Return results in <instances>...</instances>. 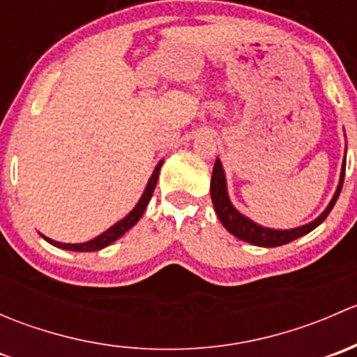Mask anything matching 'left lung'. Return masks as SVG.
<instances>
[{"label":"left lung","instance_id":"obj_1","mask_svg":"<svg viewBox=\"0 0 357 357\" xmlns=\"http://www.w3.org/2000/svg\"><path fill=\"white\" fill-rule=\"evenodd\" d=\"M344 176H345V158H344V165H342L340 183H338L337 192H335L333 199L330 202L328 207H326V211L323 212L318 219L309 222V225L301 226V228H295V229H283V231L282 229L262 228V226L255 225L254 221L247 219L245 215H242L235 207H233L231 202L228 199V193H226L225 171H222V165L221 162H219V158H215L214 169H212L211 197H212V204H214L215 212H218L219 221L222 222V226H225L233 236H236L238 240H243V242L252 243V245L280 247V245H285V243L294 242L295 238H301L302 235H307L309 231H312L316 226H319L326 218H328L330 211L333 208L335 202H337L338 195H340L342 192Z\"/></svg>","mask_w":357,"mask_h":357}]
</instances>
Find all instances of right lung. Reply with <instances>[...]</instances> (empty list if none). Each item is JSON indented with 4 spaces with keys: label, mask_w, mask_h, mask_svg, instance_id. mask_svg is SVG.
<instances>
[{
    "label": "right lung",
    "mask_w": 357,
    "mask_h": 357,
    "mask_svg": "<svg viewBox=\"0 0 357 357\" xmlns=\"http://www.w3.org/2000/svg\"><path fill=\"white\" fill-rule=\"evenodd\" d=\"M160 167H162V162L157 165L155 171H153L152 178H150L145 193H143V197L139 199L138 205H136V207L132 208V211L129 212V214L126 215L122 221H119L117 225L112 226V228L107 229L105 233H102L100 236H96V238L89 240V242H86V243H60V242H53V240H50V238H45V240L46 242L52 243V245H55L59 248H66V250H74V252H95V250H100V248H105L107 245H110L112 242H115L117 238H121V236L124 235L128 229H131L132 226L139 221V218L143 215L146 205H149V202L153 195V190H155V186H157V179H158V172H160Z\"/></svg>",
    "instance_id": "1"
}]
</instances>
